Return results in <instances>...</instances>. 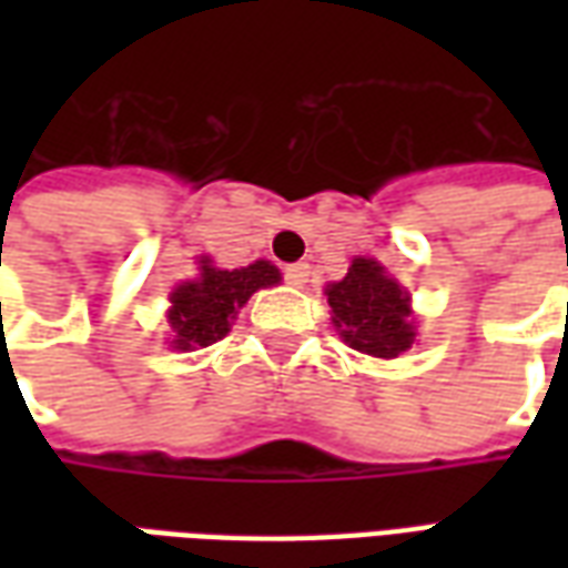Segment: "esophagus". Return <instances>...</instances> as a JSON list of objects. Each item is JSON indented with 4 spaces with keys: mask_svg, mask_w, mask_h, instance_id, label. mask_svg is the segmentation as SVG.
Returning <instances> with one entry per match:
<instances>
[{
    "mask_svg": "<svg viewBox=\"0 0 568 568\" xmlns=\"http://www.w3.org/2000/svg\"><path fill=\"white\" fill-rule=\"evenodd\" d=\"M307 276H310V264H304V261H297V264H288V267H285V283L295 285V288H304Z\"/></svg>",
    "mask_w": 568,
    "mask_h": 568,
    "instance_id": "1",
    "label": "esophagus"
}]
</instances>
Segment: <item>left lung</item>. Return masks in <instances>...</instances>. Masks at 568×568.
<instances>
[{
  "label": "left lung",
  "mask_w": 568,
  "mask_h": 568,
  "mask_svg": "<svg viewBox=\"0 0 568 568\" xmlns=\"http://www.w3.org/2000/svg\"><path fill=\"white\" fill-rule=\"evenodd\" d=\"M334 328L344 344L374 358L402 356L417 341L410 320V295L381 261L353 258L341 283L325 285Z\"/></svg>",
  "instance_id": "1"
}]
</instances>
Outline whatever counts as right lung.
<instances>
[{
	"instance_id": "right-lung-1",
	"label": "right lung",
	"mask_w": 568,
	"mask_h": 568,
	"mask_svg": "<svg viewBox=\"0 0 568 568\" xmlns=\"http://www.w3.org/2000/svg\"><path fill=\"white\" fill-rule=\"evenodd\" d=\"M283 280L271 261H255L248 267L222 271L210 258H200V276L179 283L170 292V344L173 349H200L222 341L231 332L236 310L258 288H271Z\"/></svg>"
}]
</instances>
